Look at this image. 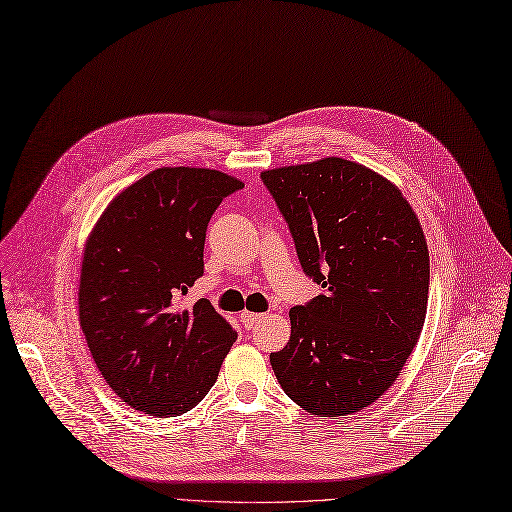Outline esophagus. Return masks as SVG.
<instances>
[{
	"label": "esophagus",
	"mask_w": 512,
	"mask_h": 512,
	"mask_svg": "<svg viewBox=\"0 0 512 512\" xmlns=\"http://www.w3.org/2000/svg\"><path fill=\"white\" fill-rule=\"evenodd\" d=\"M240 318H242V323H244L246 329H253L259 323V320L263 318V314H259V312H242Z\"/></svg>",
	"instance_id": "esophagus-1"
}]
</instances>
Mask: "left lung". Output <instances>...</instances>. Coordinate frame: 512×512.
I'll list each match as a JSON object with an SVG mask.
<instances>
[{
	"label": "left lung",
	"mask_w": 512,
	"mask_h": 512,
	"mask_svg": "<svg viewBox=\"0 0 512 512\" xmlns=\"http://www.w3.org/2000/svg\"><path fill=\"white\" fill-rule=\"evenodd\" d=\"M323 295L289 312L291 339L270 354L289 399L318 418L369 407L418 344L430 257L418 215L375 170L344 158L261 173Z\"/></svg>",
	"instance_id": "obj_1"
}]
</instances>
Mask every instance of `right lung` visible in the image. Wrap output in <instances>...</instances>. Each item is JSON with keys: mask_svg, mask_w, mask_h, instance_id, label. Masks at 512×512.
Wrapping results in <instances>:
<instances>
[{"mask_svg": "<svg viewBox=\"0 0 512 512\" xmlns=\"http://www.w3.org/2000/svg\"><path fill=\"white\" fill-rule=\"evenodd\" d=\"M242 187L221 170L162 166L122 189L92 227L80 327L105 382L132 409L175 418L217 382L238 333L206 299L177 301L204 272L211 215Z\"/></svg>", "mask_w": 512, "mask_h": 512, "instance_id": "right-lung-1", "label": "right lung"}]
</instances>
